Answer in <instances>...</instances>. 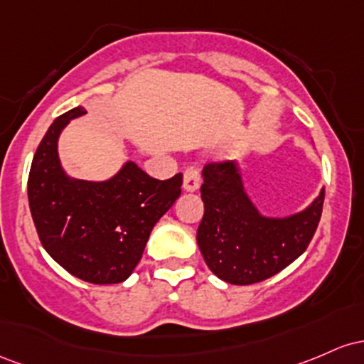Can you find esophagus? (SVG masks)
<instances>
[{
	"label": "esophagus",
	"mask_w": 364,
	"mask_h": 364,
	"mask_svg": "<svg viewBox=\"0 0 364 364\" xmlns=\"http://www.w3.org/2000/svg\"><path fill=\"white\" fill-rule=\"evenodd\" d=\"M199 183H201V173L196 166H187L183 171V189L194 193L199 189Z\"/></svg>",
	"instance_id": "34e87169"
}]
</instances>
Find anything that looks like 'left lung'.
<instances>
[{
  "mask_svg": "<svg viewBox=\"0 0 364 364\" xmlns=\"http://www.w3.org/2000/svg\"><path fill=\"white\" fill-rule=\"evenodd\" d=\"M204 215L198 246L208 268L234 285L267 280L299 258L311 242L323 210L325 191L301 213L268 218L244 191L234 161L203 168Z\"/></svg>",
  "mask_w": 364,
  "mask_h": 364,
  "instance_id": "left-lung-1",
  "label": "left lung"
}]
</instances>
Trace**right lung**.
<instances>
[{
    "label": "right lung",
    "mask_w": 364,
    "mask_h": 364,
    "mask_svg": "<svg viewBox=\"0 0 364 364\" xmlns=\"http://www.w3.org/2000/svg\"><path fill=\"white\" fill-rule=\"evenodd\" d=\"M82 106L56 118L38 146L27 193L39 240L48 255L89 284H120L142 258L151 230L173 206L182 173L149 177L134 161L103 182L72 178L61 168L58 137Z\"/></svg>",
    "instance_id": "obj_1"
}]
</instances>
